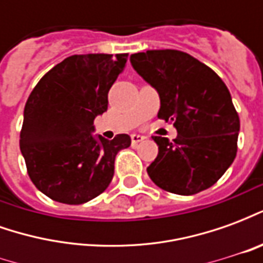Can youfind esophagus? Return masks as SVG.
Returning <instances> with one entry per match:
<instances>
[{
	"label": "esophagus",
	"instance_id": "34e87169",
	"mask_svg": "<svg viewBox=\"0 0 263 263\" xmlns=\"http://www.w3.org/2000/svg\"><path fill=\"white\" fill-rule=\"evenodd\" d=\"M131 141H132V146H137L138 143H141L142 141H145V137H142V135H138V134H132Z\"/></svg>",
	"mask_w": 263,
	"mask_h": 263
}]
</instances>
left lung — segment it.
Returning <instances> with one entry per match:
<instances>
[{
  "mask_svg": "<svg viewBox=\"0 0 263 263\" xmlns=\"http://www.w3.org/2000/svg\"><path fill=\"white\" fill-rule=\"evenodd\" d=\"M129 60L159 94L158 117L177 131L173 142L154 137L159 154L146 169L151 180L182 196L211 187L237 155L239 117L224 81L180 50H146Z\"/></svg>",
  "mask_w": 263,
  "mask_h": 263,
  "instance_id": "obj_1",
  "label": "left lung"
}]
</instances>
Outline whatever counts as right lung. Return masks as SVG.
Here are the masks:
<instances>
[{"mask_svg":"<svg viewBox=\"0 0 263 263\" xmlns=\"http://www.w3.org/2000/svg\"><path fill=\"white\" fill-rule=\"evenodd\" d=\"M126 58L73 54L32 90L24 109L21 152L33 184L54 201L83 204L100 196L112 180L117 154L131 145L126 134L112 141L92 134Z\"/></svg>","mask_w":263,"mask_h":263,"instance_id":"1","label":"right lung"}]
</instances>
